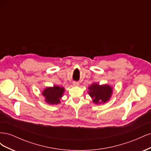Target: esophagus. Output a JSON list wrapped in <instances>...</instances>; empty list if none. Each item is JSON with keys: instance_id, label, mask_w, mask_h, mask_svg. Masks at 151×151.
Segmentation results:
<instances>
[{"instance_id": "34e87169", "label": "esophagus", "mask_w": 151, "mask_h": 151, "mask_svg": "<svg viewBox=\"0 0 151 151\" xmlns=\"http://www.w3.org/2000/svg\"><path fill=\"white\" fill-rule=\"evenodd\" d=\"M73 85L74 86H78L79 85V82H76V81H74L73 82Z\"/></svg>"}]
</instances>
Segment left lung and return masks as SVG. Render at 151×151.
<instances>
[{
  "instance_id": "8db88e82",
  "label": "left lung",
  "mask_w": 151,
  "mask_h": 151,
  "mask_svg": "<svg viewBox=\"0 0 151 151\" xmlns=\"http://www.w3.org/2000/svg\"><path fill=\"white\" fill-rule=\"evenodd\" d=\"M89 94L95 104L106 103L110 99L113 93L112 87L107 85H99L93 83L89 88Z\"/></svg>"
}]
</instances>
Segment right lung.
Returning a JSON list of instances; mask_svg holds the SVG:
<instances>
[{"instance_id": "add662e5", "label": "right lung", "mask_w": 151, "mask_h": 151, "mask_svg": "<svg viewBox=\"0 0 151 151\" xmlns=\"http://www.w3.org/2000/svg\"><path fill=\"white\" fill-rule=\"evenodd\" d=\"M65 89L58 86L48 87L42 92V94L45 98V102L50 104H57L60 103V99L63 96Z\"/></svg>"}]
</instances>
